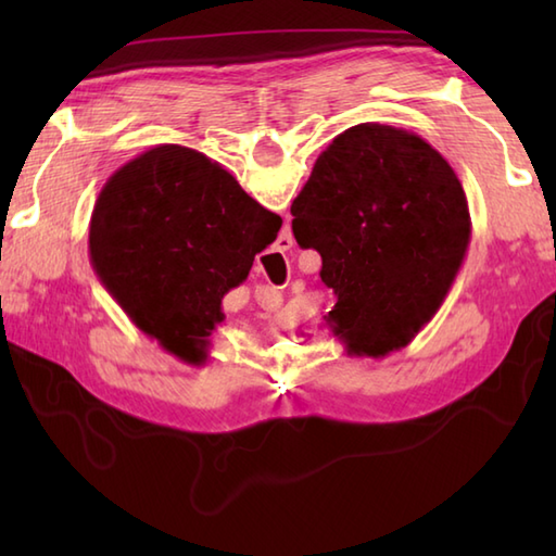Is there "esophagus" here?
Listing matches in <instances>:
<instances>
[{"mask_svg":"<svg viewBox=\"0 0 556 556\" xmlns=\"http://www.w3.org/2000/svg\"><path fill=\"white\" fill-rule=\"evenodd\" d=\"M287 243H289V248H291V236H287Z\"/></svg>","mask_w":556,"mask_h":556,"instance_id":"34e87169","label":"esophagus"}]
</instances>
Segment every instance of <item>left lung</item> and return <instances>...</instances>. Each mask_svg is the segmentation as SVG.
Listing matches in <instances>:
<instances>
[{"label": "left lung", "instance_id": "obj_1", "mask_svg": "<svg viewBox=\"0 0 556 556\" xmlns=\"http://www.w3.org/2000/svg\"><path fill=\"white\" fill-rule=\"evenodd\" d=\"M301 248L334 291L325 315L349 356L408 346L442 308L470 243L468 200L428 140L384 124L339 134L291 203Z\"/></svg>", "mask_w": 556, "mask_h": 556}]
</instances>
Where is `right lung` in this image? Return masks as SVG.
<instances>
[{
    "mask_svg": "<svg viewBox=\"0 0 556 556\" xmlns=\"http://www.w3.org/2000/svg\"><path fill=\"white\" fill-rule=\"evenodd\" d=\"M281 217L207 155L157 146L116 169L90 217V265L131 323L186 363L207 358L222 299Z\"/></svg>",
    "mask_w": 556,
    "mask_h": 556,
    "instance_id": "add662e5",
    "label": "right lung"
}]
</instances>
